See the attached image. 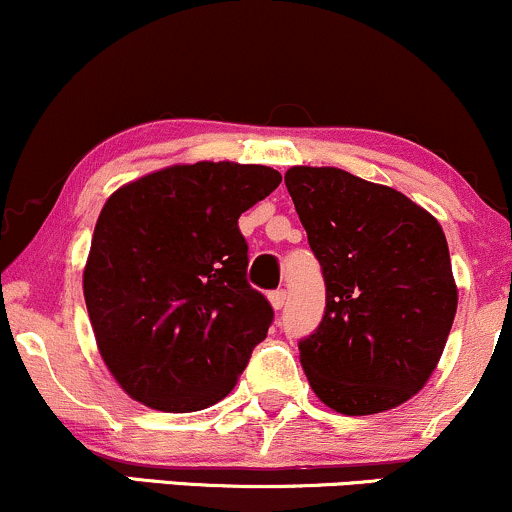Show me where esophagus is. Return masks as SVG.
Returning <instances> with one entry per match:
<instances>
[{
  "label": "esophagus",
  "instance_id": "34e87169",
  "mask_svg": "<svg viewBox=\"0 0 512 512\" xmlns=\"http://www.w3.org/2000/svg\"><path fill=\"white\" fill-rule=\"evenodd\" d=\"M269 303H272L274 310H281L286 303V291H272L269 293Z\"/></svg>",
  "mask_w": 512,
  "mask_h": 512
}]
</instances>
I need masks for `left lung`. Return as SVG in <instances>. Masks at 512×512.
<instances>
[{
  "mask_svg": "<svg viewBox=\"0 0 512 512\" xmlns=\"http://www.w3.org/2000/svg\"><path fill=\"white\" fill-rule=\"evenodd\" d=\"M284 180L327 286L325 317L298 346L305 378L339 414L395 409L424 390L457 313L443 228L342 168L293 166Z\"/></svg>",
  "mask_w": 512,
  "mask_h": 512,
  "instance_id": "left-lung-1",
  "label": "left lung"
}]
</instances>
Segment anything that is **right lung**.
I'll return each mask as SVG.
<instances>
[{
	"mask_svg": "<svg viewBox=\"0 0 512 512\" xmlns=\"http://www.w3.org/2000/svg\"><path fill=\"white\" fill-rule=\"evenodd\" d=\"M281 173L175 163L117 187L93 231L84 298L98 354L134 402L170 414L221 402L267 337L238 219Z\"/></svg>",
	"mask_w": 512,
	"mask_h": 512,
	"instance_id": "add662e5",
	"label": "right lung"
}]
</instances>
